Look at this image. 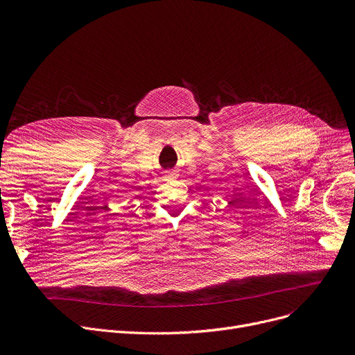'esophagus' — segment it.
<instances>
[{
    "mask_svg": "<svg viewBox=\"0 0 355 355\" xmlns=\"http://www.w3.org/2000/svg\"><path fill=\"white\" fill-rule=\"evenodd\" d=\"M166 177H168V178H175V177H177V173H175V171H166Z\"/></svg>",
    "mask_w": 355,
    "mask_h": 355,
    "instance_id": "34e87169",
    "label": "esophagus"
}]
</instances>
